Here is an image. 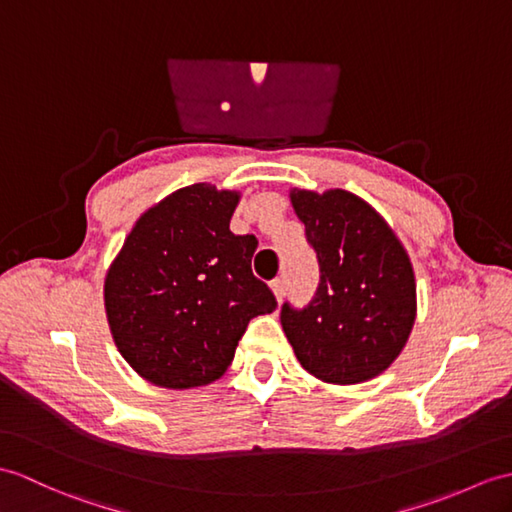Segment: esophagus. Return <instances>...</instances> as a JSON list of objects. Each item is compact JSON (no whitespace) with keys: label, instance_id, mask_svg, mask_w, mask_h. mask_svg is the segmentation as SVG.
Wrapping results in <instances>:
<instances>
[{"label":"esophagus","instance_id":"esophagus-1","mask_svg":"<svg viewBox=\"0 0 512 512\" xmlns=\"http://www.w3.org/2000/svg\"><path fill=\"white\" fill-rule=\"evenodd\" d=\"M270 288H272V292H275V299L281 303L283 296H285V281L281 277H277L275 281L270 283Z\"/></svg>","mask_w":512,"mask_h":512}]
</instances>
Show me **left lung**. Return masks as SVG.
Masks as SVG:
<instances>
[{
	"label": "left lung",
	"mask_w": 512,
	"mask_h": 512,
	"mask_svg": "<svg viewBox=\"0 0 512 512\" xmlns=\"http://www.w3.org/2000/svg\"><path fill=\"white\" fill-rule=\"evenodd\" d=\"M294 213L316 251L320 283L303 310L281 307L296 360L327 384H360L399 358L417 318L406 248L366 200L344 189H292Z\"/></svg>",
	"instance_id": "left-lung-1"
}]
</instances>
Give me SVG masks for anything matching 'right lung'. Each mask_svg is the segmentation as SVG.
<instances>
[{
	"mask_svg": "<svg viewBox=\"0 0 512 512\" xmlns=\"http://www.w3.org/2000/svg\"><path fill=\"white\" fill-rule=\"evenodd\" d=\"M240 192L196 183L135 222L104 279V310L122 358L161 388L216 382L251 318L277 307L251 270L255 235L229 224Z\"/></svg>",
	"mask_w": 512,
	"mask_h": 512,
	"instance_id": "obj_1",
	"label": "right lung"
}]
</instances>
